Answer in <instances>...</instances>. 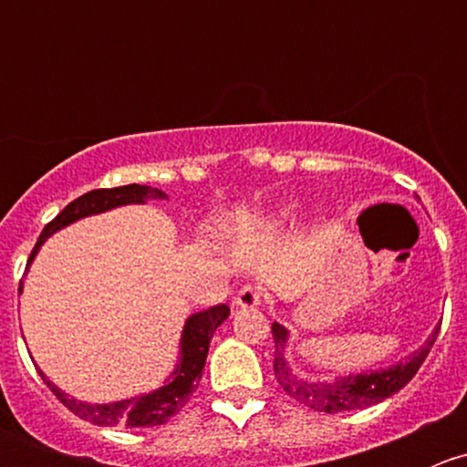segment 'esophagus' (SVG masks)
Returning a JSON list of instances; mask_svg holds the SVG:
<instances>
[{
  "instance_id": "obj_1",
  "label": "esophagus",
  "mask_w": 467,
  "mask_h": 467,
  "mask_svg": "<svg viewBox=\"0 0 467 467\" xmlns=\"http://www.w3.org/2000/svg\"><path fill=\"white\" fill-rule=\"evenodd\" d=\"M262 298H264V296H262L260 286L244 285L242 289H239V294H237V298H234V303H237L239 307H244V309H253V307H260Z\"/></svg>"
}]
</instances>
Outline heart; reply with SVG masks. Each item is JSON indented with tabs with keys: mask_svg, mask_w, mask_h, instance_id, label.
Masks as SVG:
<instances>
[{
	"mask_svg": "<svg viewBox=\"0 0 467 467\" xmlns=\"http://www.w3.org/2000/svg\"><path fill=\"white\" fill-rule=\"evenodd\" d=\"M296 212H298V205L296 203L282 205L280 210H275L271 216H268V221L264 223V230H268V233H277V230L286 228V225L296 219Z\"/></svg>",
	"mask_w": 467,
	"mask_h": 467,
	"instance_id": "b5f03b06",
	"label": "heart"
}]
</instances>
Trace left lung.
<instances>
[{
  "mask_svg": "<svg viewBox=\"0 0 467 467\" xmlns=\"http://www.w3.org/2000/svg\"><path fill=\"white\" fill-rule=\"evenodd\" d=\"M438 329H434L427 343L418 348L411 357H407L400 364L390 366L386 370H375V373L364 375H350V378H341L332 384H317V381L298 379L289 370L285 361V346L289 332L282 325L273 323V341H275V359H273V373H275L277 384L285 389L286 395L296 400V402L305 404L309 409H317L323 413H341V411H355V409H366L370 404H378L381 400L390 398L398 393L400 389L413 379L422 361L430 355L431 346H434Z\"/></svg>",
  "mask_w": 467,
  "mask_h": 467,
  "instance_id": "1",
  "label": "left lung"
}]
</instances>
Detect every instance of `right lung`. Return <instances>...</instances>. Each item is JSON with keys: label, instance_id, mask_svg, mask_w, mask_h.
Returning <instances> with one entry per match:
<instances>
[{"label": "right lung", "instance_id": "add662e5", "mask_svg": "<svg viewBox=\"0 0 467 467\" xmlns=\"http://www.w3.org/2000/svg\"><path fill=\"white\" fill-rule=\"evenodd\" d=\"M146 199H167L162 190H155V187L146 185H124V187H112V190H92L88 194L78 196L77 201H72L54 221L45 225L42 234L37 237L36 248L31 251L29 262H33L36 253L40 251V246L45 244V239L49 234H54L56 230L65 228V225L74 223V221L83 219V216L99 214V212L112 210L117 205H129V203H144ZM230 309L228 305H216V307L205 309V312L192 314L187 318L185 329H182L181 338V364L173 370L171 381L162 386V389L153 390V393L138 395V398L121 400V402L112 404H86L77 402L74 398H69L67 393L58 389L56 384H51L45 378L40 368V378L45 379V384L49 386L51 393L74 413V416L89 420L92 425L99 427H155L164 425L169 418L176 416L187 402H190V395L199 389L201 375H203L207 350H210L212 334L216 332L221 323L228 318Z\"/></svg>", "mask_w": 467, "mask_h": 467}]
</instances>
